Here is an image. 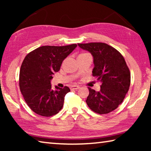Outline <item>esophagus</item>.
<instances>
[{
  "instance_id": "34e87169",
  "label": "esophagus",
  "mask_w": 151,
  "mask_h": 151,
  "mask_svg": "<svg viewBox=\"0 0 151 151\" xmlns=\"http://www.w3.org/2000/svg\"><path fill=\"white\" fill-rule=\"evenodd\" d=\"M80 88V86H78V85H73L70 87L71 90H78V89Z\"/></svg>"
}]
</instances>
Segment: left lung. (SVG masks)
<instances>
[{
    "instance_id": "obj_1",
    "label": "left lung",
    "mask_w": 151,
    "mask_h": 151,
    "mask_svg": "<svg viewBox=\"0 0 151 151\" xmlns=\"http://www.w3.org/2000/svg\"><path fill=\"white\" fill-rule=\"evenodd\" d=\"M93 57V76L101 81L100 91L88 88L86 103L92 111L103 114L114 111L129 89L131 73L124 57L115 48L103 42L78 44Z\"/></svg>"
}]
</instances>
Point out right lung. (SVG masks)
Instances as JSON below:
<instances>
[{"mask_svg":"<svg viewBox=\"0 0 151 151\" xmlns=\"http://www.w3.org/2000/svg\"><path fill=\"white\" fill-rule=\"evenodd\" d=\"M77 47L76 44L57 47L42 46L24 58L19 74L20 90L30 109L42 116H51L62 109L68 86L53 89L52 75L63 61Z\"/></svg>","mask_w":151,"mask_h":151,"instance_id":"right-lung-1","label":"right lung"}]
</instances>
